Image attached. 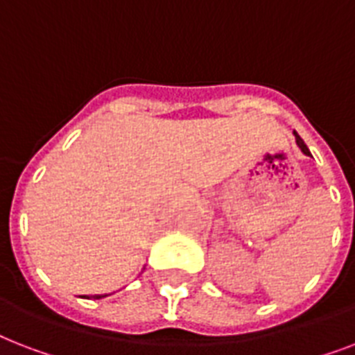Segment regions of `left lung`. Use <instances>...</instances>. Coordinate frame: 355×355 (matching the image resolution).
Returning <instances> with one entry per match:
<instances>
[{"label": "left lung", "instance_id": "1", "mask_svg": "<svg viewBox=\"0 0 355 355\" xmlns=\"http://www.w3.org/2000/svg\"><path fill=\"white\" fill-rule=\"evenodd\" d=\"M295 138H297V145H298V147H300V150H302L304 155L311 156V153H309V149H308V147H306V144H304L302 138H300V136H298L297 132H295Z\"/></svg>", "mask_w": 355, "mask_h": 355}]
</instances>
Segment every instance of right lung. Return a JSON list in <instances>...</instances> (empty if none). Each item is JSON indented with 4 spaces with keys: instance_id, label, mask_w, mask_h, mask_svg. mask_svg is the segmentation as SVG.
<instances>
[{
    "instance_id": "obj_1",
    "label": "right lung",
    "mask_w": 355,
    "mask_h": 355,
    "mask_svg": "<svg viewBox=\"0 0 355 355\" xmlns=\"http://www.w3.org/2000/svg\"><path fill=\"white\" fill-rule=\"evenodd\" d=\"M103 297H107V295H94V298H103Z\"/></svg>"
}]
</instances>
